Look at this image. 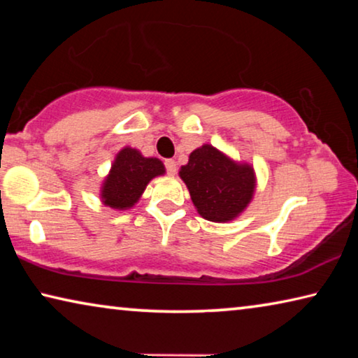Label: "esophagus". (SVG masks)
Masks as SVG:
<instances>
[{
  "mask_svg": "<svg viewBox=\"0 0 358 358\" xmlns=\"http://www.w3.org/2000/svg\"><path fill=\"white\" fill-rule=\"evenodd\" d=\"M166 169H167V173L169 175H175V172H177V162H175L173 159H166Z\"/></svg>",
  "mask_w": 358,
  "mask_h": 358,
  "instance_id": "esophagus-1",
  "label": "esophagus"
}]
</instances>
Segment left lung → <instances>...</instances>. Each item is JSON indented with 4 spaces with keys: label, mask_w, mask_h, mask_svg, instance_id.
<instances>
[{
    "label": "left lung",
    "mask_w": 358,
    "mask_h": 358,
    "mask_svg": "<svg viewBox=\"0 0 358 358\" xmlns=\"http://www.w3.org/2000/svg\"><path fill=\"white\" fill-rule=\"evenodd\" d=\"M180 178L203 220L229 222L243 213L256 189L252 166L237 162L213 145L194 150L180 169Z\"/></svg>",
    "instance_id": "left-lung-1"
}]
</instances>
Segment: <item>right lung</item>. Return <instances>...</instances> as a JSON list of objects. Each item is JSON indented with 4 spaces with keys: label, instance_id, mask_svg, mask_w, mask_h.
I'll list each match as a JSON object with an SVG mask.
<instances>
[{
    "label": "right lung",
    "instance_id": "add662e5",
    "mask_svg": "<svg viewBox=\"0 0 358 358\" xmlns=\"http://www.w3.org/2000/svg\"><path fill=\"white\" fill-rule=\"evenodd\" d=\"M164 173L166 167L157 157H145L138 150L124 147L101 186V201L113 210H128L138 202L150 181Z\"/></svg>",
    "mask_w": 358,
    "mask_h": 358
}]
</instances>
